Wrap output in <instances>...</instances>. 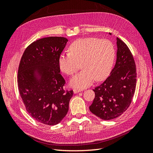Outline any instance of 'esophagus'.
<instances>
[{
	"label": "esophagus",
	"mask_w": 153,
	"mask_h": 153,
	"mask_svg": "<svg viewBox=\"0 0 153 153\" xmlns=\"http://www.w3.org/2000/svg\"><path fill=\"white\" fill-rule=\"evenodd\" d=\"M82 91V89H73L74 93H75V94L78 93V92H81Z\"/></svg>",
	"instance_id": "34e87169"
}]
</instances>
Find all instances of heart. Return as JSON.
Here are the masks:
<instances>
[{"instance_id": "heart-1", "label": "heart", "mask_w": 153, "mask_h": 153, "mask_svg": "<svg viewBox=\"0 0 153 153\" xmlns=\"http://www.w3.org/2000/svg\"><path fill=\"white\" fill-rule=\"evenodd\" d=\"M70 52L62 53L59 59L61 70L68 75H73L71 85L77 88L89 86L95 80H103L112 69L115 58V48L108 40L95 38L78 39L69 47Z\"/></svg>"}]
</instances>
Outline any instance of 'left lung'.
Returning a JSON list of instances; mask_svg holds the SVG:
<instances>
[{
    "label": "left lung",
    "instance_id": "1",
    "mask_svg": "<svg viewBox=\"0 0 153 153\" xmlns=\"http://www.w3.org/2000/svg\"><path fill=\"white\" fill-rule=\"evenodd\" d=\"M117 46L115 65L107 78L93 89L95 98L89 106L92 114L106 121L117 118L128 108L137 84L136 66L131 51L118 38Z\"/></svg>",
    "mask_w": 153,
    "mask_h": 153
}]
</instances>
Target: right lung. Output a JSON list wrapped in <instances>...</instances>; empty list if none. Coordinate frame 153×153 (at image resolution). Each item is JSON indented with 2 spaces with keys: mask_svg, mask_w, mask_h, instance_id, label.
Instances as JSON below:
<instances>
[{
  "mask_svg": "<svg viewBox=\"0 0 153 153\" xmlns=\"http://www.w3.org/2000/svg\"><path fill=\"white\" fill-rule=\"evenodd\" d=\"M68 39L48 37L27 47L18 71V86L27 112L36 121L55 125L66 116L73 91H65L59 59Z\"/></svg>",
  "mask_w": 153,
  "mask_h": 153,
  "instance_id": "obj_1",
  "label": "right lung"
}]
</instances>
